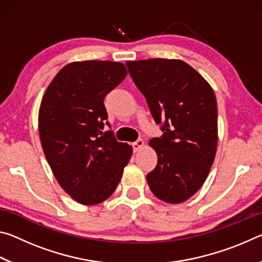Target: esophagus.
Masks as SVG:
<instances>
[{"label": "esophagus", "instance_id": "esophagus-1", "mask_svg": "<svg viewBox=\"0 0 262 262\" xmlns=\"http://www.w3.org/2000/svg\"><path fill=\"white\" fill-rule=\"evenodd\" d=\"M143 145H144V141L142 139L136 140L135 142H133V143H132V147H133V150H134V151L140 150L142 147H143Z\"/></svg>", "mask_w": 262, "mask_h": 262}]
</instances>
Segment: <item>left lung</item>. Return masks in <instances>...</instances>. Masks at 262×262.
I'll return each instance as SVG.
<instances>
[{
  "mask_svg": "<svg viewBox=\"0 0 262 262\" xmlns=\"http://www.w3.org/2000/svg\"><path fill=\"white\" fill-rule=\"evenodd\" d=\"M163 135L150 140L156 167L147 174L151 192L167 203H180L205 183L217 148V104L211 86L180 60L127 61Z\"/></svg>",
  "mask_w": 262,
  "mask_h": 262,
  "instance_id": "8db88e82",
  "label": "left lung"
}]
</instances>
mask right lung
Returning a JSON list of instances; mask_svg holds the SVG:
<instances>
[{"label": "right lung", "instance_id": "right-lung-1", "mask_svg": "<svg viewBox=\"0 0 262 262\" xmlns=\"http://www.w3.org/2000/svg\"><path fill=\"white\" fill-rule=\"evenodd\" d=\"M125 64L73 62L48 85L39 110L43 154L57 183L74 200L92 206L111 196L132 156L107 121L104 98L125 77Z\"/></svg>", "mask_w": 262, "mask_h": 262}]
</instances>
